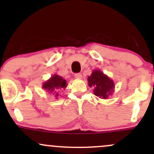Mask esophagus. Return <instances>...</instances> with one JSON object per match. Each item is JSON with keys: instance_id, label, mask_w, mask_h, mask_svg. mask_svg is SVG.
I'll return each mask as SVG.
<instances>
[{"instance_id": "obj_1", "label": "esophagus", "mask_w": 154, "mask_h": 154, "mask_svg": "<svg viewBox=\"0 0 154 154\" xmlns=\"http://www.w3.org/2000/svg\"><path fill=\"white\" fill-rule=\"evenodd\" d=\"M75 78H76V79H82V75H81L80 73L75 74Z\"/></svg>"}]
</instances>
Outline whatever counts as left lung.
<instances>
[{"mask_svg": "<svg viewBox=\"0 0 154 154\" xmlns=\"http://www.w3.org/2000/svg\"><path fill=\"white\" fill-rule=\"evenodd\" d=\"M88 85L93 87V93L98 98L107 99L114 91V81L100 70L94 69L91 76L88 77Z\"/></svg>", "mask_w": 154, "mask_h": 154, "instance_id": "left-lung-1", "label": "left lung"}]
</instances>
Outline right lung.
I'll use <instances>...</instances> for the list:
<instances>
[{
    "instance_id": "right-lung-1",
    "label": "right lung",
    "mask_w": 154,
    "mask_h": 154,
    "mask_svg": "<svg viewBox=\"0 0 154 154\" xmlns=\"http://www.w3.org/2000/svg\"><path fill=\"white\" fill-rule=\"evenodd\" d=\"M67 85L68 84H67L66 79H63L61 76L55 74L51 76L50 79H48L43 83L42 88L47 92H48L49 93L53 94L55 98L57 99L58 96L59 95V92L64 90L67 87Z\"/></svg>"
}]
</instances>
